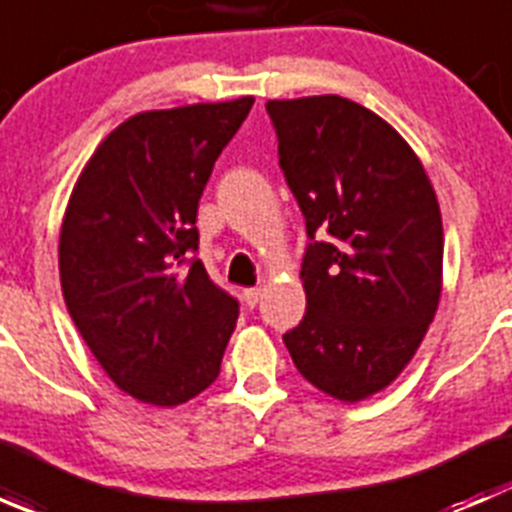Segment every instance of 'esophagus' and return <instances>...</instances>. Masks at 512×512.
<instances>
[{
	"label": "esophagus",
	"instance_id": "1",
	"mask_svg": "<svg viewBox=\"0 0 512 512\" xmlns=\"http://www.w3.org/2000/svg\"><path fill=\"white\" fill-rule=\"evenodd\" d=\"M260 297H262L260 287H250V289H245V292H242V299L247 302V307H255V304L260 302Z\"/></svg>",
	"mask_w": 512,
	"mask_h": 512
}]
</instances>
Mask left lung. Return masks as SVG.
Wrapping results in <instances>:
<instances>
[{
	"label": "left lung",
	"mask_w": 512,
	"mask_h": 512,
	"mask_svg": "<svg viewBox=\"0 0 512 512\" xmlns=\"http://www.w3.org/2000/svg\"><path fill=\"white\" fill-rule=\"evenodd\" d=\"M267 113L307 235H329L307 247V314L282 339L309 384L344 404L364 401L406 369L436 317V190L401 133L349 98H275Z\"/></svg>",
	"instance_id": "1"
}]
</instances>
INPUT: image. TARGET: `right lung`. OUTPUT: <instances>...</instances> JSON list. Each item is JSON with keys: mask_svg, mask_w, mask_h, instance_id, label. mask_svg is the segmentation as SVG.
I'll return each instance as SVG.
<instances>
[{"mask_svg": "<svg viewBox=\"0 0 512 512\" xmlns=\"http://www.w3.org/2000/svg\"><path fill=\"white\" fill-rule=\"evenodd\" d=\"M255 98L143 111L81 170L59 235L66 309L113 384L178 406L220 374L237 299L190 260L213 165Z\"/></svg>", "mask_w": 512, "mask_h": 512, "instance_id": "obj_1", "label": "right lung"}]
</instances>
